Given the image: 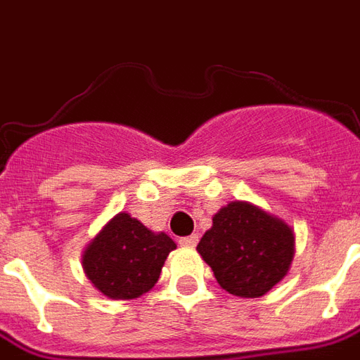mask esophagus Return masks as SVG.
<instances>
[{"mask_svg": "<svg viewBox=\"0 0 360 360\" xmlns=\"http://www.w3.org/2000/svg\"><path fill=\"white\" fill-rule=\"evenodd\" d=\"M196 243H198V235H188V237H181L179 245L181 247H195Z\"/></svg>", "mask_w": 360, "mask_h": 360, "instance_id": "esophagus-1", "label": "esophagus"}]
</instances>
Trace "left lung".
<instances>
[{"label":"left lung","mask_w":360,"mask_h":360,"mask_svg":"<svg viewBox=\"0 0 360 360\" xmlns=\"http://www.w3.org/2000/svg\"><path fill=\"white\" fill-rule=\"evenodd\" d=\"M221 289L257 299L285 278L295 257L293 227L247 200L221 206L198 243Z\"/></svg>","instance_id":"8db88e82"}]
</instances>
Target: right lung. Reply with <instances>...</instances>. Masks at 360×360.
I'll list each match as a JSON object with an SVG mask.
<instances>
[{"label":"right lung","mask_w":360,"mask_h":360,"mask_svg":"<svg viewBox=\"0 0 360 360\" xmlns=\"http://www.w3.org/2000/svg\"><path fill=\"white\" fill-rule=\"evenodd\" d=\"M175 249L167 233H156L141 219L119 212L82 250V270L108 299H136L156 285L165 258Z\"/></svg>","instance_id":"right-lung-1"}]
</instances>
